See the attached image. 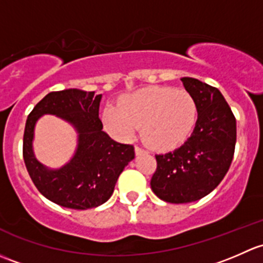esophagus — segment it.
I'll return each instance as SVG.
<instances>
[{
    "label": "esophagus",
    "mask_w": 263,
    "mask_h": 263,
    "mask_svg": "<svg viewBox=\"0 0 263 263\" xmlns=\"http://www.w3.org/2000/svg\"><path fill=\"white\" fill-rule=\"evenodd\" d=\"M144 153H147V151H145L144 148L139 147V145H135V154H137V156H139V154H144Z\"/></svg>",
    "instance_id": "34e87169"
}]
</instances>
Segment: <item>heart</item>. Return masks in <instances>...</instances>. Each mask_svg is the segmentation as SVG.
<instances>
[{
	"label": "heart",
	"mask_w": 263,
	"mask_h": 263,
	"mask_svg": "<svg viewBox=\"0 0 263 263\" xmlns=\"http://www.w3.org/2000/svg\"><path fill=\"white\" fill-rule=\"evenodd\" d=\"M197 119V106L187 91L167 87L143 88L124 97L120 106L104 110L106 129L116 138L128 140L138 126L151 148L173 149L186 142Z\"/></svg>",
	"instance_id": "obj_1"
}]
</instances>
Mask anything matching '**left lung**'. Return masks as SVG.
<instances>
[{
	"label": "left lung",
	"instance_id": "1",
	"mask_svg": "<svg viewBox=\"0 0 263 263\" xmlns=\"http://www.w3.org/2000/svg\"><path fill=\"white\" fill-rule=\"evenodd\" d=\"M197 106L191 137L177 149L156 154L151 187L161 200L185 204L210 194L228 172L234 156L237 124L216 87L196 78H181Z\"/></svg>",
	"mask_w": 263,
	"mask_h": 263
}]
</instances>
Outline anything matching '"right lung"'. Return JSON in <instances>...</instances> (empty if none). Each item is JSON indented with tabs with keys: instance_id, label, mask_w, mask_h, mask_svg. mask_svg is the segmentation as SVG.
<instances>
[{
	"instance_id": "add662e5",
	"label": "right lung",
	"mask_w": 263,
	"mask_h": 263,
	"mask_svg": "<svg viewBox=\"0 0 263 263\" xmlns=\"http://www.w3.org/2000/svg\"><path fill=\"white\" fill-rule=\"evenodd\" d=\"M100 101L101 95L93 91H54L35 105L26 120L23 142L26 170L40 194L61 206L86 210L106 202L124 167L135 156L132 144L115 142L102 130ZM45 113L69 121L79 132L75 157L59 170L45 169L32 152L34 123Z\"/></svg>"
}]
</instances>
